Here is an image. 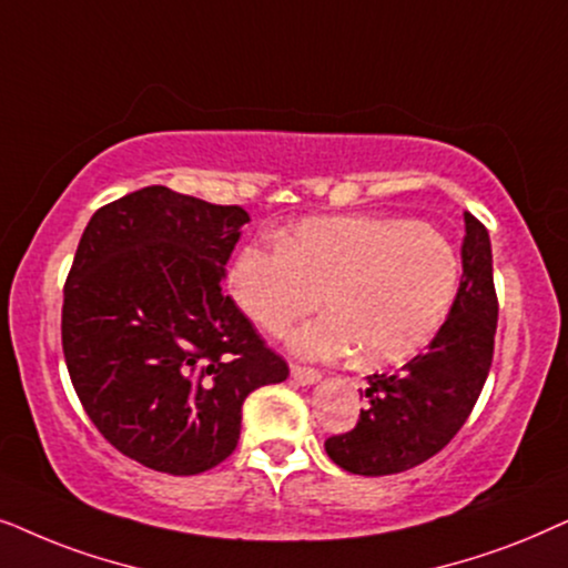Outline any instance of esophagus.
<instances>
[{"mask_svg": "<svg viewBox=\"0 0 568 568\" xmlns=\"http://www.w3.org/2000/svg\"><path fill=\"white\" fill-rule=\"evenodd\" d=\"M291 376H293V382H298V384H316L322 379V374L316 372V368H306V366H298V363H293L291 366Z\"/></svg>", "mask_w": 568, "mask_h": 568, "instance_id": "esophagus-1", "label": "esophagus"}]
</instances>
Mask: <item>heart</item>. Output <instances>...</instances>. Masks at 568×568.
I'll return each mask as SVG.
<instances>
[{
    "mask_svg": "<svg viewBox=\"0 0 568 568\" xmlns=\"http://www.w3.org/2000/svg\"><path fill=\"white\" fill-rule=\"evenodd\" d=\"M463 262L434 225L387 215L316 217L285 241H248L229 283L254 324L283 332L324 301L329 314L291 335L306 358L355 353L361 366L418 355L455 308Z\"/></svg>",
    "mask_w": 568,
    "mask_h": 568,
    "instance_id": "heart-1",
    "label": "heart"
}]
</instances>
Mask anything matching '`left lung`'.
<instances>
[{"mask_svg": "<svg viewBox=\"0 0 568 568\" xmlns=\"http://www.w3.org/2000/svg\"><path fill=\"white\" fill-rule=\"evenodd\" d=\"M498 301L486 225L465 213L463 280L447 324L399 372L368 376L353 430L324 442L353 475H395L426 463L465 426L494 361Z\"/></svg>", "mask_w": 568, "mask_h": 568, "instance_id": "left-lung-1", "label": "left lung"}]
</instances>
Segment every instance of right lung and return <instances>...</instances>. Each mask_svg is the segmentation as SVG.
Here are the masks:
<instances>
[{"label": "right lung", "instance_id": "right-lung-1", "mask_svg": "<svg viewBox=\"0 0 568 568\" xmlns=\"http://www.w3.org/2000/svg\"><path fill=\"white\" fill-rule=\"evenodd\" d=\"M244 223L239 205L145 186L82 231L64 285L67 372L105 442L150 470L221 465L248 392L288 379L223 293Z\"/></svg>", "mask_w": 568, "mask_h": 568}]
</instances>
